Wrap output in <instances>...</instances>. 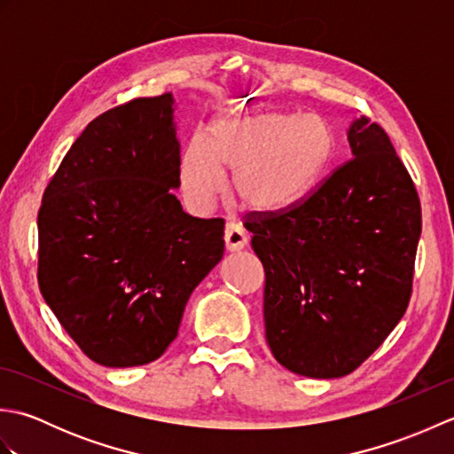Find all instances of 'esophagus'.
Returning a JSON list of instances; mask_svg holds the SVG:
<instances>
[{"label":"esophagus","instance_id":"obj_1","mask_svg":"<svg viewBox=\"0 0 454 454\" xmlns=\"http://www.w3.org/2000/svg\"><path fill=\"white\" fill-rule=\"evenodd\" d=\"M224 242H226L228 252H239V249H244L246 244H247L246 230L239 226V224H234V222H230V224H226Z\"/></svg>","mask_w":454,"mask_h":454}]
</instances>
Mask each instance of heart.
Listing matches in <instances>:
<instances>
[{"label": "heart", "instance_id": "1", "mask_svg": "<svg viewBox=\"0 0 454 454\" xmlns=\"http://www.w3.org/2000/svg\"><path fill=\"white\" fill-rule=\"evenodd\" d=\"M335 152L330 124L302 111L263 109L228 114L212 138L195 134L179 161L181 189L195 208H207L234 176L239 202L257 215H283L301 205L325 177Z\"/></svg>", "mask_w": 454, "mask_h": 454}]
</instances>
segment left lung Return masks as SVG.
I'll return each mask as SVG.
<instances>
[{"label": "left lung", "instance_id": "obj_1", "mask_svg": "<svg viewBox=\"0 0 454 454\" xmlns=\"http://www.w3.org/2000/svg\"><path fill=\"white\" fill-rule=\"evenodd\" d=\"M351 160L283 215L244 226L265 271V337L275 359L340 379L379 349L410 304L421 205L380 124L349 129Z\"/></svg>", "mask_w": 454, "mask_h": 454}]
</instances>
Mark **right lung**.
Masks as SVG:
<instances>
[{
  "instance_id": "1",
  "label": "right lung",
  "mask_w": 454,
  "mask_h": 454,
  "mask_svg": "<svg viewBox=\"0 0 454 454\" xmlns=\"http://www.w3.org/2000/svg\"><path fill=\"white\" fill-rule=\"evenodd\" d=\"M181 148L171 93L93 119L38 208V286L83 355L103 366L156 361L195 286L224 255V218L171 195Z\"/></svg>"
}]
</instances>
